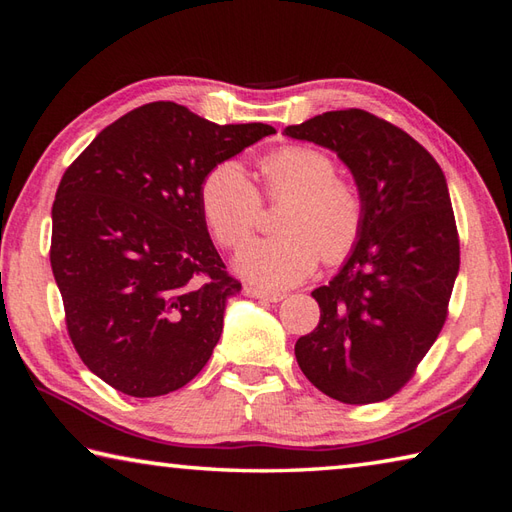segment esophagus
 Returning a JSON list of instances; mask_svg holds the SVG:
<instances>
[{
    "label": "esophagus",
    "instance_id": "esophagus-1",
    "mask_svg": "<svg viewBox=\"0 0 512 512\" xmlns=\"http://www.w3.org/2000/svg\"><path fill=\"white\" fill-rule=\"evenodd\" d=\"M246 295L255 297V299H266V301H281L286 295L284 292H275V290H264V288H255V286H246Z\"/></svg>",
    "mask_w": 512,
    "mask_h": 512
}]
</instances>
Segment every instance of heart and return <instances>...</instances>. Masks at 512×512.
I'll return each instance as SVG.
<instances>
[{
    "label": "heart",
    "instance_id": "obj_1",
    "mask_svg": "<svg viewBox=\"0 0 512 512\" xmlns=\"http://www.w3.org/2000/svg\"><path fill=\"white\" fill-rule=\"evenodd\" d=\"M268 200L288 198L279 235L248 242L235 257L242 277L268 288H288L328 264L350 257L365 226V198L358 184L336 173L334 158L312 145H284L259 158ZM200 209L217 244H244L259 224L262 195L233 160L220 162L200 184Z\"/></svg>",
    "mask_w": 512,
    "mask_h": 512
}]
</instances>
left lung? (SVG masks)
Instances as JSON below:
<instances>
[{
  "label": "left lung",
  "instance_id": "1",
  "mask_svg": "<svg viewBox=\"0 0 512 512\" xmlns=\"http://www.w3.org/2000/svg\"><path fill=\"white\" fill-rule=\"evenodd\" d=\"M284 134L332 149L365 198L356 248L339 275L312 292L321 319L297 341V363L345 405L387 400L447 321L460 270L447 178L418 140L363 110L325 112Z\"/></svg>",
  "mask_w": 512,
  "mask_h": 512
}]
</instances>
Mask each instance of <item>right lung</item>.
Here are the masks:
<instances>
[{"label":"right lung","mask_w":512,"mask_h":512,"mask_svg":"<svg viewBox=\"0 0 512 512\" xmlns=\"http://www.w3.org/2000/svg\"><path fill=\"white\" fill-rule=\"evenodd\" d=\"M270 134L156 101L107 125L65 169L50 264L74 350L107 385L165 396L211 358L242 284L206 231L200 184Z\"/></svg>","instance_id":"right-lung-1"}]
</instances>
